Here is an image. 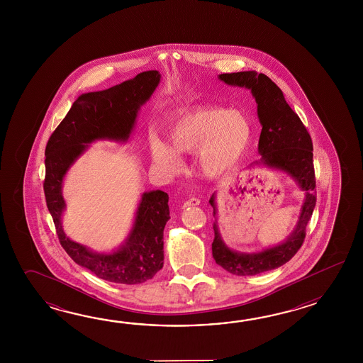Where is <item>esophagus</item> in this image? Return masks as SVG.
<instances>
[{
    "mask_svg": "<svg viewBox=\"0 0 363 363\" xmlns=\"http://www.w3.org/2000/svg\"><path fill=\"white\" fill-rule=\"evenodd\" d=\"M197 205H200V200H199V199H196V197H192V199L185 201L183 208H189V206H197Z\"/></svg>",
    "mask_w": 363,
    "mask_h": 363,
    "instance_id": "34e87169",
    "label": "esophagus"
}]
</instances>
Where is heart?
Instances as JSON below:
<instances>
[{"mask_svg": "<svg viewBox=\"0 0 363 363\" xmlns=\"http://www.w3.org/2000/svg\"><path fill=\"white\" fill-rule=\"evenodd\" d=\"M167 145L152 138L149 153L155 167L166 174L180 169L182 153L196 152L201 175L214 179L232 169L245 155L252 140V125L240 110L202 108L178 116L167 128Z\"/></svg>", "mask_w": 363, "mask_h": 363, "instance_id": "b5f03b06", "label": "heart"}]
</instances>
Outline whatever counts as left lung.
I'll return each mask as SVG.
<instances>
[{
  "mask_svg": "<svg viewBox=\"0 0 363 363\" xmlns=\"http://www.w3.org/2000/svg\"><path fill=\"white\" fill-rule=\"evenodd\" d=\"M219 80L225 84L250 89L257 102V114L262 131L258 143L261 158L250 166H264L284 171L305 191L300 216L294 231L283 242L263 249L257 253H241L224 244L218 230L216 219L213 241V257L224 270L239 277L257 275L283 266L301 247L306 225L315 208V174L313 163V143L301 119L286 104L278 85L264 74L255 71H241L220 74ZM216 193H213L210 205L216 216Z\"/></svg>",
  "mask_w": 363,
  "mask_h": 363,
  "instance_id": "8db88e82",
  "label": "left lung"
}]
</instances>
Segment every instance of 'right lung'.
<instances>
[{
	"mask_svg": "<svg viewBox=\"0 0 363 363\" xmlns=\"http://www.w3.org/2000/svg\"><path fill=\"white\" fill-rule=\"evenodd\" d=\"M160 80L161 74L150 69L105 91L82 94L52 133L45 149L44 192L60 242L74 262L111 283L140 284L162 269L163 230L170 219L169 194L160 189L143 193L123 244L110 253H97L69 240L63 231L66 202L62 184L69 167L91 143L130 139L140 108L152 97Z\"/></svg>",
	"mask_w": 363,
	"mask_h": 363,
	"instance_id": "add662e5",
	"label": "right lung"
}]
</instances>
